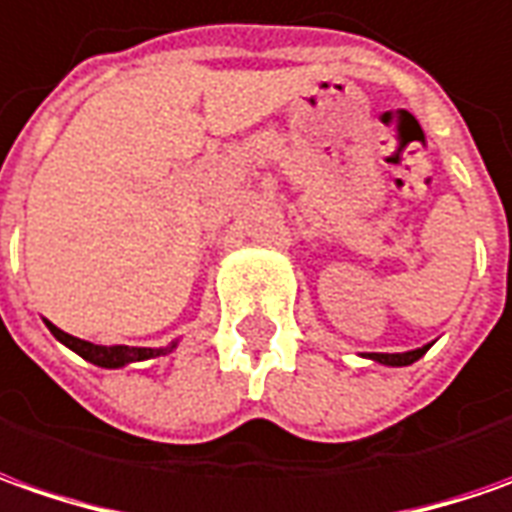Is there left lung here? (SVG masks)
Wrapping results in <instances>:
<instances>
[{
    "label": "left lung",
    "instance_id": "1",
    "mask_svg": "<svg viewBox=\"0 0 512 512\" xmlns=\"http://www.w3.org/2000/svg\"><path fill=\"white\" fill-rule=\"evenodd\" d=\"M431 345H422V348H414V351H402V354H365L368 360L374 362H382V365H391V368H402V365H411V362H416L425 351H428Z\"/></svg>",
    "mask_w": 512,
    "mask_h": 512
}]
</instances>
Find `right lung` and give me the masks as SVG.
<instances>
[{
	"mask_svg": "<svg viewBox=\"0 0 512 512\" xmlns=\"http://www.w3.org/2000/svg\"><path fill=\"white\" fill-rule=\"evenodd\" d=\"M50 328V334L64 343L70 351H76L79 357H84L87 362H93L98 368H124V365H130V362H141V360H155V357H164L169 354L175 343H169L167 348H130V345H93L87 343V340H79V337H73V334H67L62 328H56L53 323H47Z\"/></svg>",
	"mask_w": 512,
	"mask_h": 512,
	"instance_id": "add662e5",
	"label": "right lung"
}]
</instances>
